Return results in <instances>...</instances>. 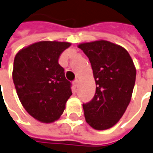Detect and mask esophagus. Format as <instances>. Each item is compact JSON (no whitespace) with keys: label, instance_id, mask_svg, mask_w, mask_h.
Masks as SVG:
<instances>
[{"label":"esophagus","instance_id":"esophagus-1","mask_svg":"<svg viewBox=\"0 0 153 153\" xmlns=\"http://www.w3.org/2000/svg\"><path fill=\"white\" fill-rule=\"evenodd\" d=\"M73 84H74V87H77L78 85H79V80H78V79H75V80L73 82Z\"/></svg>","mask_w":153,"mask_h":153}]
</instances>
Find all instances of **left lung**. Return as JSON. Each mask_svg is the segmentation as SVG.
I'll list each match as a JSON object with an SVG mask.
<instances>
[{
	"mask_svg": "<svg viewBox=\"0 0 153 153\" xmlns=\"http://www.w3.org/2000/svg\"><path fill=\"white\" fill-rule=\"evenodd\" d=\"M78 47L90 59L96 84L94 98L83 104L86 122L95 130L111 128L131 101L137 74L133 61L124 48L111 42L100 40Z\"/></svg>",
	"mask_w": 153,
	"mask_h": 153,
	"instance_id": "1",
	"label": "left lung"
}]
</instances>
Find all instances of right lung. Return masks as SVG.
<instances>
[{
    "mask_svg": "<svg viewBox=\"0 0 153 153\" xmlns=\"http://www.w3.org/2000/svg\"><path fill=\"white\" fill-rule=\"evenodd\" d=\"M70 45L38 42L20 50L14 59L12 79L20 101L30 116L43 123L58 120L72 95L71 83L59 63Z\"/></svg>",
    "mask_w": 153,
    "mask_h": 153,
    "instance_id": "1",
    "label": "right lung"
}]
</instances>
